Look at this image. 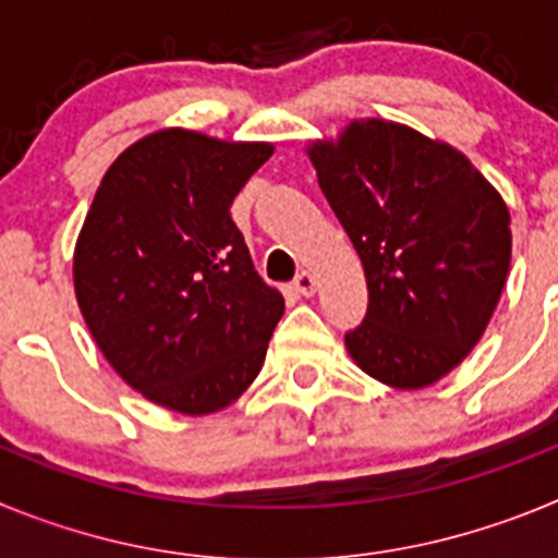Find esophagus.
Masks as SVG:
<instances>
[{"label": "esophagus", "mask_w": 558, "mask_h": 558, "mask_svg": "<svg viewBox=\"0 0 558 558\" xmlns=\"http://www.w3.org/2000/svg\"><path fill=\"white\" fill-rule=\"evenodd\" d=\"M293 288L299 290L302 295H313L315 293V276L310 270H302V274L293 279Z\"/></svg>", "instance_id": "obj_1"}]
</instances>
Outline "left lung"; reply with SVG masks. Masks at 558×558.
<instances>
[{
    "mask_svg": "<svg viewBox=\"0 0 558 558\" xmlns=\"http://www.w3.org/2000/svg\"><path fill=\"white\" fill-rule=\"evenodd\" d=\"M307 153L366 270L368 310L347 332L349 354L386 386H433L500 302L509 209L463 153L397 122H352Z\"/></svg>",
    "mask_w": 558,
    "mask_h": 558,
    "instance_id": "left-lung-1",
    "label": "left lung"
}]
</instances>
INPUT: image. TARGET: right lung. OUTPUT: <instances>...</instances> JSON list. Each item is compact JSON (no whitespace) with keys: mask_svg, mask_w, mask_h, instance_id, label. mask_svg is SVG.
<instances>
[{"mask_svg":"<svg viewBox=\"0 0 558 558\" xmlns=\"http://www.w3.org/2000/svg\"><path fill=\"white\" fill-rule=\"evenodd\" d=\"M270 153L167 128L102 175L75 245L77 304L113 372L156 405L220 411L263 368L284 299L229 209Z\"/></svg>","mask_w":558,"mask_h":558,"instance_id":"obj_1","label":"right lung"}]
</instances>
